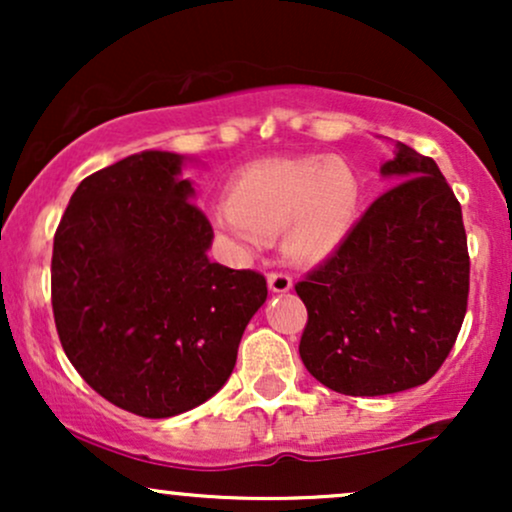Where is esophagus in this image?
Listing matches in <instances>:
<instances>
[{
	"instance_id": "34e87169",
	"label": "esophagus",
	"mask_w": 512,
	"mask_h": 512,
	"mask_svg": "<svg viewBox=\"0 0 512 512\" xmlns=\"http://www.w3.org/2000/svg\"><path fill=\"white\" fill-rule=\"evenodd\" d=\"M267 284H269V291H274V293H286V291L293 289L291 276L284 274V272H272V274H269L267 276Z\"/></svg>"
}]
</instances>
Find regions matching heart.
I'll use <instances>...</instances> for the list:
<instances>
[{
    "label": "heart",
    "instance_id": "b5f03b06",
    "mask_svg": "<svg viewBox=\"0 0 512 512\" xmlns=\"http://www.w3.org/2000/svg\"><path fill=\"white\" fill-rule=\"evenodd\" d=\"M361 202L363 180L344 158H269L240 170L209 219L243 255L281 236L291 264H317L351 236Z\"/></svg>",
    "mask_w": 512,
    "mask_h": 512
}]
</instances>
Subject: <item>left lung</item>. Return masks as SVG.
Listing matches in <instances>:
<instances>
[{
    "label": "left lung",
    "mask_w": 512,
    "mask_h": 512,
    "mask_svg": "<svg viewBox=\"0 0 512 512\" xmlns=\"http://www.w3.org/2000/svg\"><path fill=\"white\" fill-rule=\"evenodd\" d=\"M392 180L351 236L296 284L308 308L303 366L339 395L424 385L448 358L469 293L462 209L436 161L397 142Z\"/></svg>",
    "instance_id": "obj_1"
}]
</instances>
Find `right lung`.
Segmentation results:
<instances>
[{
    "instance_id": "right-lung-1",
    "label": "right lung",
    "mask_w": 512,
    "mask_h": 512,
    "mask_svg": "<svg viewBox=\"0 0 512 512\" xmlns=\"http://www.w3.org/2000/svg\"><path fill=\"white\" fill-rule=\"evenodd\" d=\"M170 151H139L76 187L52 245V313L64 354L98 395L146 419L214 397L267 301L252 269L209 260L195 185Z\"/></svg>"
}]
</instances>
